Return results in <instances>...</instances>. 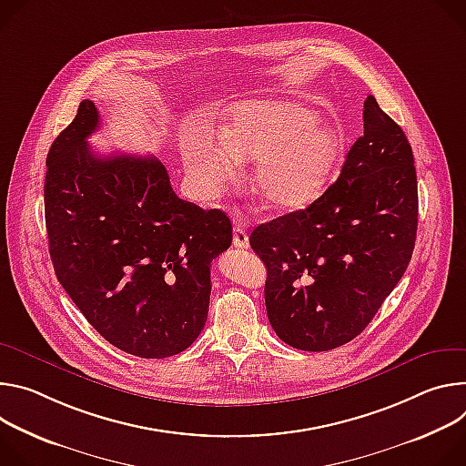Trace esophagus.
I'll return each instance as SVG.
<instances>
[{"instance_id":"1","label":"esophagus","mask_w":466,"mask_h":466,"mask_svg":"<svg viewBox=\"0 0 466 466\" xmlns=\"http://www.w3.org/2000/svg\"><path fill=\"white\" fill-rule=\"evenodd\" d=\"M233 244L240 249H246L249 246V237H248L246 226L242 224L240 218L233 220Z\"/></svg>"}]
</instances>
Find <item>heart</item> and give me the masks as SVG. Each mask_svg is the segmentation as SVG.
Instances as JSON below:
<instances>
[{"instance_id":"1","label":"heart","mask_w":466,"mask_h":466,"mask_svg":"<svg viewBox=\"0 0 466 466\" xmlns=\"http://www.w3.org/2000/svg\"><path fill=\"white\" fill-rule=\"evenodd\" d=\"M220 142L192 137L185 167L203 194L220 192L237 174V161H255L251 185L270 211L305 209L326 190L339 163V131L298 103H257L235 111Z\"/></svg>"}]
</instances>
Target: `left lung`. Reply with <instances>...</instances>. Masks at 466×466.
Wrapping results in <instances>:
<instances>
[{"mask_svg":"<svg viewBox=\"0 0 466 466\" xmlns=\"http://www.w3.org/2000/svg\"><path fill=\"white\" fill-rule=\"evenodd\" d=\"M363 122L365 135L319 199L249 235L267 265L268 320L298 350L328 351L355 339L401 279L415 248L419 188L410 144L374 96L365 101Z\"/></svg>","mask_w":466,"mask_h":466,"instance_id":"obj_1","label":"left lung"}]
</instances>
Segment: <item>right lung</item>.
Instances as JSON below:
<instances>
[{
  "label": "right lung",
  "instance_id": "obj_1",
  "mask_svg": "<svg viewBox=\"0 0 466 466\" xmlns=\"http://www.w3.org/2000/svg\"><path fill=\"white\" fill-rule=\"evenodd\" d=\"M90 99L46 159L44 211L56 276L88 324L118 350L163 359L201 333L211 263L233 240L220 209L181 199L146 155H96Z\"/></svg>",
  "mask_w": 466,
  "mask_h": 466
}]
</instances>
